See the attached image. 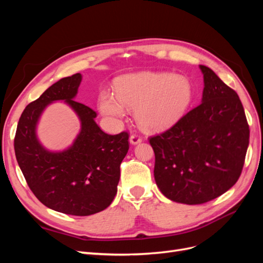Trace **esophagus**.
<instances>
[{"mask_svg": "<svg viewBox=\"0 0 263 263\" xmlns=\"http://www.w3.org/2000/svg\"><path fill=\"white\" fill-rule=\"evenodd\" d=\"M141 138L139 136H137V135H132V136L129 137V142L132 145H138L141 142Z\"/></svg>", "mask_w": 263, "mask_h": 263, "instance_id": "obj_1", "label": "esophagus"}]
</instances>
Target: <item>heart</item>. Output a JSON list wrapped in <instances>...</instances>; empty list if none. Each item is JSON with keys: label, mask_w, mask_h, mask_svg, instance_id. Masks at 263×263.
Wrapping results in <instances>:
<instances>
[{"label": "heart", "mask_w": 263, "mask_h": 263, "mask_svg": "<svg viewBox=\"0 0 263 263\" xmlns=\"http://www.w3.org/2000/svg\"><path fill=\"white\" fill-rule=\"evenodd\" d=\"M193 100V86L184 76L139 71L115 82V94L102 92V114L121 118L127 108H135V118L142 129L162 130L184 116Z\"/></svg>", "instance_id": "1"}]
</instances>
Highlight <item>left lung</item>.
<instances>
[{"instance_id":"1","label":"left lung","mask_w":263,"mask_h":263,"mask_svg":"<svg viewBox=\"0 0 263 263\" xmlns=\"http://www.w3.org/2000/svg\"><path fill=\"white\" fill-rule=\"evenodd\" d=\"M202 103L170 129L150 138L155 180L169 200L189 205L214 200L239 179L249 126L237 93L200 65Z\"/></svg>"}]
</instances>
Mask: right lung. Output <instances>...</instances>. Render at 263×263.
Here are the masks:
<instances>
[{
	"instance_id": "1",
	"label": "right lung",
	"mask_w": 263,
	"mask_h": 263,
	"mask_svg": "<svg viewBox=\"0 0 263 263\" xmlns=\"http://www.w3.org/2000/svg\"><path fill=\"white\" fill-rule=\"evenodd\" d=\"M82 74L62 78L26 106L18 121L14 149L29 189L45 206L63 214L87 216L113 202L121 165L128 151V134L108 135L95 123L97 113L76 102ZM62 100L81 121V132L68 148L47 149L37 139L43 110Z\"/></svg>"
}]
</instances>
